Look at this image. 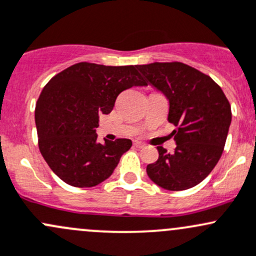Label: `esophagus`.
<instances>
[{
  "mask_svg": "<svg viewBox=\"0 0 256 256\" xmlns=\"http://www.w3.org/2000/svg\"><path fill=\"white\" fill-rule=\"evenodd\" d=\"M134 144H135V147H137V148H142V147L146 146L144 142H140V141H135V142H134Z\"/></svg>",
  "mask_w": 256,
  "mask_h": 256,
  "instance_id": "esophagus-1",
  "label": "esophagus"
}]
</instances>
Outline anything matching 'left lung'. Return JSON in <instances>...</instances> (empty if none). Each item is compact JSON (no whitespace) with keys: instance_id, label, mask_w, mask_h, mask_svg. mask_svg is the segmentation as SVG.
<instances>
[{"instance_id":"1","label":"left lung","mask_w":256,"mask_h":256,"mask_svg":"<svg viewBox=\"0 0 256 256\" xmlns=\"http://www.w3.org/2000/svg\"><path fill=\"white\" fill-rule=\"evenodd\" d=\"M147 83L169 100L168 121L176 147L168 153L158 146L157 162L147 166L150 179L170 192L200 184L218 163L232 112L220 87L207 74L182 62L137 64Z\"/></svg>"}]
</instances>
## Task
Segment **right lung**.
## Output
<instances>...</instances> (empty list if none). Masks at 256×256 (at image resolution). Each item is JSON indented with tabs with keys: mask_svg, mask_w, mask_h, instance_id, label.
<instances>
[{
	"mask_svg": "<svg viewBox=\"0 0 256 256\" xmlns=\"http://www.w3.org/2000/svg\"><path fill=\"white\" fill-rule=\"evenodd\" d=\"M146 84L136 66L80 62L54 76L36 106L38 144L51 170L76 188L96 186L112 176L132 142L99 144V115L112 112L122 90Z\"/></svg>",
	"mask_w": 256,
	"mask_h": 256,
	"instance_id": "add662e5",
	"label": "right lung"
}]
</instances>
